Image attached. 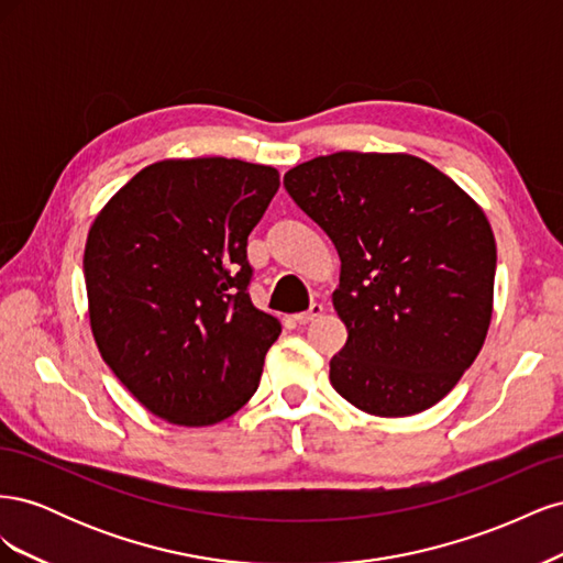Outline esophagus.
I'll use <instances>...</instances> for the list:
<instances>
[{"mask_svg": "<svg viewBox=\"0 0 563 563\" xmlns=\"http://www.w3.org/2000/svg\"><path fill=\"white\" fill-rule=\"evenodd\" d=\"M323 312V305L321 302H312V308L308 312H300V314H294V323H300V327H305V323L314 321L317 317H321Z\"/></svg>", "mask_w": 563, "mask_h": 563, "instance_id": "34e87169", "label": "esophagus"}]
</instances>
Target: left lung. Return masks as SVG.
Listing matches in <instances>:
<instances>
[{
    "mask_svg": "<svg viewBox=\"0 0 563 563\" xmlns=\"http://www.w3.org/2000/svg\"><path fill=\"white\" fill-rule=\"evenodd\" d=\"M286 192L340 258L333 308L347 343L331 385L364 413L404 418L444 399L493 314L496 236L463 187L406 152H335L294 166Z\"/></svg>",
    "mask_w": 563,
    "mask_h": 563,
    "instance_id": "left-lung-1",
    "label": "left lung"
}]
</instances>
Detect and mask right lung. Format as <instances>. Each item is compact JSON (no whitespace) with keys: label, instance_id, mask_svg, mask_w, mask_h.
Wrapping results in <instances>:
<instances>
[{"label":"right lung","instance_id":"1","mask_svg":"<svg viewBox=\"0 0 563 563\" xmlns=\"http://www.w3.org/2000/svg\"><path fill=\"white\" fill-rule=\"evenodd\" d=\"M277 168L225 157L145 166L84 249L89 323L103 362L150 413L207 428L258 389L282 323L249 298L246 240Z\"/></svg>","mask_w":563,"mask_h":563}]
</instances>
